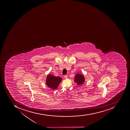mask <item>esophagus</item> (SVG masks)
<instances>
[{"mask_svg":"<svg viewBox=\"0 0 130 130\" xmlns=\"http://www.w3.org/2000/svg\"><path fill=\"white\" fill-rule=\"evenodd\" d=\"M64 77L65 78L67 79L68 78V76L67 75H64Z\"/></svg>","mask_w":130,"mask_h":130,"instance_id":"obj_1","label":"esophagus"}]
</instances>
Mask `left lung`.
I'll use <instances>...</instances> for the list:
<instances>
[{
	"label": "left lung",
	"mask_w": 130,
	"mask_h": 130,
	"mask_svg": "<svg viewBox=\"0 0 130 130\" xmlns=\"http://www.w3.org/2000/svg\"><path fill=\"white\" fill-rule=\"evenodd\" d=\"M85 78L84 75L80 73H77L75 75L74 82L76 83L77 85H82L85 82Z\"/></svg>",
	"instance_id": "1"
}]
</instances>
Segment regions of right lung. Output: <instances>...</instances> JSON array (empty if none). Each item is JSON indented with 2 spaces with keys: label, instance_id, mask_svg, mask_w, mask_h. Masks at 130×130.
I'll list each match as a JSON object with an SVG mask.
<instances>
[{
  "label": "right lung",
  "instance_id": "add662e5",
  "mask_svg": "<svg viewBox=\"0 0 130 130\" xmlns=\"http://www.w3.org/2000/svg\"><path fill=\"white\" fill-rule=\"evenodd\" d=\"M62 81L61 77L55 76L50 74L48 75L46 77V84L47 86L54 90L57 88Z\"/></svg>",
  "mask_w": 130,
  "mask_h": 130
}]
</instances>
